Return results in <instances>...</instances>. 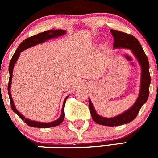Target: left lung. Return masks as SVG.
<instances>
[{
	"label": "left lung",
	"mask_w": 158,
	"mask_h": 158,
	"mask_svg": "<svg viewBox=\"0 0 158 158\" xmlns=\"http://www.w3.org/2000/svg\"><path fill=\"white\" fill-rule=\"evenodd\" d=\"M110 31L114 37V48H125V49L131 50L141 68V77H140L141 78H140V87L138 97L131 107L121 113V114L109 118L101 116L96 112L91 101L89 98L90 114L94 121L97 124L101 125L114 127V126L127 124L135 119L141 107L148 101L149 96L151 76L149 72V62H148V57L145 54L137 39L131 34L116 30H110Z\"/></svg>",
	"instance_id": "8db88e82"
}]
</instances>
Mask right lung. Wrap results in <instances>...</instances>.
<instances>
[{
    "label": "right lung",
    "instance_id": "1",
    "mask_svg": "<svg viewBox=\"0 0 158 158\" xmlns=\"http://www.w3.org/2000/svg\"><path fill=\"white\" fill-rule=\"evenodd\" d=\"M66 34V31H64V30H50V31H44V32L40 33V34H37V35H34V36H32V37H28V38L25 39L24 41L21 42V43L20 44V45L18 46V48H17L16 51H15V53L14 54L13 57H12L11 60H10V64H9V74H10V77H9L7 91H8L9 98H10V106H11V108L12 110H13V111L15 112V113H16L18 115V117H19L22 121H24L28 126H30V127H39V128H48V127H55V126H57L59 125V124H61V123L63 122L64 119V105H65V102H66V100L67 98H68V96L67 97V98L64 99V101L63 107H62V110H61V114H60V118H59L58 119L56 120V121H52V122L44 123V122H40V121H31V120L27 119V118H26L25 117L23 116V115L21 114L18 110H17V108L15 107V104H14L13 99H12L11 93H10V87H11L12 74H13L14 67H15L18 57H20V54H21V53L23 51L31 48V47H34L35 46V45H37L38 44L44 43V42L50 40V39L60 37V36L64 35V34Z\"/></svg>",
    "mask_w": 158,
    "mask_h": 158
}]
</instances>
